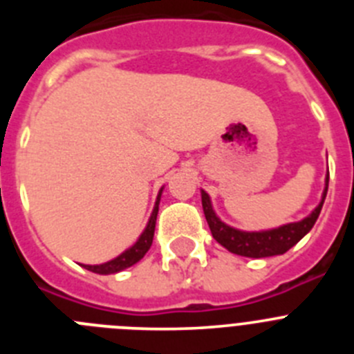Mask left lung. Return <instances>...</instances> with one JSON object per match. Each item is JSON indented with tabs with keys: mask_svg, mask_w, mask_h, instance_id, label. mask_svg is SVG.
<instances>
[{
	"mask_svg": "<svg viewBox=\"0 0 354 354\" xmlns=\"http://www.w3.org/2000/svg\"><path fill=\"white\" fill-rule=\"evenodd\" d=\"M330 177V175H328ZM328 177H326V187H324L323 200L321 204L308 214L305 220L298 221V223H289L283 227L273 228V230H264V232H243V230H236V228L228 227L223 221L214 214L211 205V200L205 192H202V207H204L205 220H207L211 234L221 246L228 250V252L243 255V257L252 259H262V257H273V255H282L287 250L292 248L303 236L310 232L314 223L317 221L319 212L323 209L324 198L328 193Z\"/></svg>",
	"mask_w": 354,
	"mask_h": 354,
	"instance_id": "1",
	"label": "left lung"
}]
</instances>
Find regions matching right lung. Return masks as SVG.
Masks as SVG:
<instances>
[{"label": "right lung", "mask_w": 354, "mask_h": 354, "mask_svg": "<svg viewBox=\"0 0 354 354\" xmlns=\"http://www.w3.org/2000/svg\"><path fill=\"white\" fill-rule=\"evenodd\" d=\"M161 192H159L158 200H156V207L154 211H152V216H150L149 225H147V228L143 230L142 236H140V239L136 241L129 250H126V252L122 253V255H118L117 259H113V261L104 262V264H99V266H83V268H86L88 271H93V273H99V274H111V273H118V271L126 270V268H129V266L136 264L140 259H143V255L149 252L150 245H152V239H154L156 218H158Z\"/></svg>", "instance_id": "add662e5"}]
</instances>
